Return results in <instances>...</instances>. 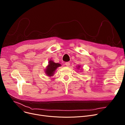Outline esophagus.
Here are the masks:
<instances>
[{"instance_id": "1", "label": "esophagus", "mask_w": 125, "mask_h": 125, "mask_svg": "<svg viewBox=\"0 0 125 125\" xmlns=\"http://www.w3.org/2000/svg\"><path fill=\"white\" fill-rule=\"evenodd\" d=\"M65 64L66 66H69L70 65V63L69 62H66L65 63Z\"/></svg>"}]
</instances>
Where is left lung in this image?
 Instances as JSON below:
<instances>
[{"label": "left lung", "mask_w": 125, "mask_h": 125, "mask_svg": "<svg viewBox=\"0 0 125 125\" xmlns=\"http://www.w3.org/2000/svg\"><path fill=\"white\" fill-rule=\"evenodd\" d=\"M80 67V66H79V67Z\"/></svg>", "instance_id": "8db88e82"}]
</instances>
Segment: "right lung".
I'll return each mask as SVG.
<instances>
[{
    "instance_id": "obj_1",
    "label": "right lung",
    "mask_w": 125,
    "mask_h": 125,
    "mask_svg": "<svg viewBox=\"0 0 125 125\" xmlns=\"http://www.w3.org/2000/svg\"><path fill=\"white\" fill-rule=\"evenodd\" d=\"M60 66V64H59L58 63H55L53 62V61L51 60L50 61H49V64H48V66L46 69V74L48 76H50V77H51V76H52L53 74V73H55V71L57 68V67Z\"/></svg>"
}]
</instances>
